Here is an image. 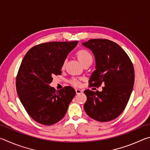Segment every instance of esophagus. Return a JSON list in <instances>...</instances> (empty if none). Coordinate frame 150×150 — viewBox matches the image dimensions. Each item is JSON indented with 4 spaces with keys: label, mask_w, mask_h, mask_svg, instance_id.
<instances>
[{
    "label": "esophagus",
    "mask_w": 150,
    "mask_h": 150,
    "mask_svg": "<svg viewBox=\"0 0 150 150\" xmlns=\"http://www.w3.org/2000/svg\"><path fill=\"white\" fill-rule=\"evenodd\" d=\"M75 91H76V93H77V94L82 93V91H81V90L80 89V88H76Z\"/></svg>",
    "instance_id": "34e87169"
}]
</instances>
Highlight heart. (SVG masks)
I'll return each mask as SVG.
<instances>
[{
    "label": "heart",
    "instance_id": "obj_1",
    "mask_svg": "<svg viewBox=\"0 0 150 150\" xmlns=\"http://www.w3.org/2000/svg\"><path fill=\"white\" fill-rule=\"evenodd\" d=\"M77 55L78 59H79L81 63L84 65L86 63H92L93 58L92 55L91 54V53L88 52V51L86 50H79L77 52ZM65 65V61L63 62L62 63V68H64ZM81 79H77V78H72L69 80V83L75 86H79L81 84Z\"/></svg>",
    "mask_w": 150,
    "mask_h": 150
}]
</instances>
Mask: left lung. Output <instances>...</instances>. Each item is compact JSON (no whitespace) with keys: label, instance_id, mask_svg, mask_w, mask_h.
<instances>
[{"label":"left lung","instance_id":"8db88e82","mask_svg":"<svg viewBox=\"0 0 150 150\" xmlns=\"http://www.w3.org/2000/svg\"><path fill=\"white\" fill-rule=\"evenodd\" d=\"M83 45L92 50L96 59L89 87L105 84L101 92L84 91L87 98L84 109L94 120H112L121 115L130 97L135 78L132 62L122 48L110 40L92 39Z\"/></svg>","mask_w":150,"mask_h":150}]
</instances>
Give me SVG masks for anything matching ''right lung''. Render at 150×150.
I'll use <instances>...</instances> for the list:
<instances>
[{
    "instance_id": "right-lung-1",
    "label": "right lung",
    "mask_w": 150,
    "mask_h": 150,
    "mask_svg": "<svg viewBox=\"0 0 150 150\" xmlns=\"http://www.w3.org/2000/svg\"><path fill=\"white\" fill-rule=\"evenodd\" d=\"M75 42H51L32 47L20 64L16 91L25 110L33 120L50 126L64 117L75 91L67 86L55 91L50 86L53 76L62 74V66Z\"/></svg>"
}]
</instances>
